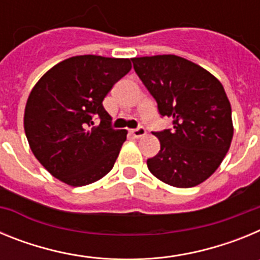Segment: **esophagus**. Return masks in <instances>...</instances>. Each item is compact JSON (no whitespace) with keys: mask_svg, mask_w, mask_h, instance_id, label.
Instances as JSON below:
<instances>
[{"mask_svg":"<svg viewBox=\"0 0 260 260\" xmlns=\"http://www.w3.org/2000/svg\"><path fill=\"white\" fill-rule=\"evenodd\" d=\"M130 134H132L134 138H142L146 135V128L142 127V126H139V127L130 130Z\"/></svg>","mask_w":260,"mask_h":260,"instance_id":"34e87169","label":"esophagus"}]
</instances>
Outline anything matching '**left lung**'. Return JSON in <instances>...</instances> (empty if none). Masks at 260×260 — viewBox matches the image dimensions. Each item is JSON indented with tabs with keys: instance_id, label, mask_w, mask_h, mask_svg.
<instances>
[{
	"instance_id": "1",
	"label": "left lung",
	"mask_w": 260,
	"mask_h": 260,
	"mask_svg": "<svg viewBox=\"0 0 260 260\" xmlns=\"http://www.w3.org/2000/svg\"><path fill=\"white\" fill-rule=\"evenodd\" d=\"M139 79L173 127L155 132L160 151L147 160L151 173L174 187H192L221 164L233 138L224 87L206 69L174 54L132 58Z\"/></svg>"
}]
</instances>
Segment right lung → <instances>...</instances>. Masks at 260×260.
<instances>
[{
    "mask_svg": "<svg viewBox=\"0 0 260 260\" xmlns=\"http://www.w3.org/2000/svg\"><path fill=\"white\" fill-rule=\"evenodd\" d=\"M130 70L128 58L75 56L53 66L32 88L24 132L35 157L53 177L84 186L112 171L127 132L112 127L103 100Z\"/></svg>",
    "mask_w": 260,
    "mask_h": 260,
    "instance_id": "1",
    "label": "right lung"
}]
</instances>
